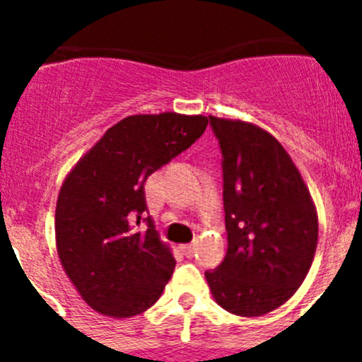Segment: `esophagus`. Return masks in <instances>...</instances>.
<instances>
[{
	"label": "esophagus",
	"instance_id": "esophagus-1",
	"mask_svg": "<svg viewBox=\"0 0 362 362\" xmlns=\"http://www.w3.org/2000/svg\"><path fill=\"white\" fill-rule=\"evenodd\" d=\"M181 252H183L187 257H192V255H194V252H196V245H183L181 246Z\"/></svg>",
	"mask_w": 362,
	"mask_h": 362
}]
</instances>
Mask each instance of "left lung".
<instances>
[{
    "label": "left lung",
    "mask_w": 362,
    "mask_h": 362,
    "mask_svg": "<svg viewBox=\"0 0 362 362\" xmlns=\"http://www.w3.org/2000/svg\"><path fill=\"white\" fill-rule=\"evenodd\" d=\"M209 123L223 156L228 248L204 277L226 312L257 317L279 308L305 281L317 246V214L276 137L243 121L209 116Z\"/></svg>",
    "instance_id": "obj_1"
}]
</instances>
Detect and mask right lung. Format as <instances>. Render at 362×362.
Instances as JSON below:
<instances>
[{"label": "right lung", "instance_id": "obj_1", "mask_svg": "<svg viewBox=\"0 0 362 362\" xmlns=\"http://www.w3.org/2000/svg\"><path fill=\"white\" fill-rule=\"evenodd\" d=\"M206 124L204 116L175 112L124 117L66 175L56 206L57 254L95 312L132 317L161 297L175 259L146 216L145 181ZM143 222L146 230L136 228Z\"/></svg>", "mask_w": 362, "mask_h": 362}]
</instances>
